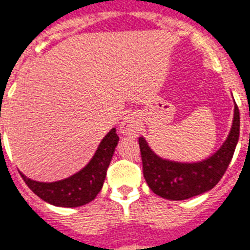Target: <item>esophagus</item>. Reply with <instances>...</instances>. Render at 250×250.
<instances>
[{"mask_svg": "<svg viewBox=\"0 0 250 250\" xmlns=\"http://www.w3.org/2000/svg\"><path fill=\"white\" fill-rule=\"evenodd\" d=\"M119 131L125 136H136L140 132V119L137 115L128 114L122 119Z\"/></svg>", "mask_w": 250, "mask_h": 250, "instance_id": "esophagus-1", "label": "esophagus"}]
</instances>
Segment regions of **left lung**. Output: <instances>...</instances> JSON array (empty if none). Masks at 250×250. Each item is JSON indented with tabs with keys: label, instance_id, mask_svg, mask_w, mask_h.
<instances>
[{
	"label": "left lung",
	"instance_id": "1",
	"mask_svg": "<svg viewBox=\"0 0 250 250\" xmlns=\"http://www.w3.org/2000/svg\"><path fill=\"white\" fill-rule=\"evenodd\" d=\"M235 103V102H234ZM240 115L234 105V118L228 137L216 152L205 160L180 163L159 156L144 137H140L144 177L151 190L170 201H183L212 189L225 174L240 133Z\"/></svg>",
	"mask_w": 250,
	"mask_h": 250
}]
</instances>
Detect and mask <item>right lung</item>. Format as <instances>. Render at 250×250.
Returning a JSON list of instances; mask_svg holds the SVG:
<instances>
[{"label":"right lung","instance_id":"1","mask_svg":"<svg viewBox=\"0 0 250 250\" xmlns=\"http://www.w3.org/2000/svg\"><path fill=\"white\" fill-rule=\"evenodd\" d=\"M119 137L112 128L103 138L91 160L68 178L57 182H38L20 171L24 182L39 198L57 207H80L91 201L102 190L106 170L112 161Z\"/></svg>","mask_w":250,"mask_h":250}]
</instances>
